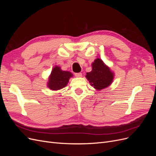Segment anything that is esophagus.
I'll use <instances>...</instances> for the list:
<instances>
[{
  "mask_svg": "<svg viewBox=\"0 0 156 156\" xmlns=\"http://www.w3.org/2000/svg\"><path fill=\"white\" fill-rule=\"evenodd\" d=\"M75 76L77 77H82V73H75Z\"/></svg>",
  "mask_w": 156,
  "mask_h": 156,
  "instance_id": "obj_1",
  "label": "esophagus"
}]
</instances>
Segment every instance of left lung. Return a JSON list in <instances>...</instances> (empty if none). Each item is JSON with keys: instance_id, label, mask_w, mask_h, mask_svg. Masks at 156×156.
Listing matches in <instances>:
<instances>
[{"instance_id": "1", "label": "left lung", "mask_w": 156, "mask_h": 156, "mask_svg": "<svg viewBox=\"0 0 156 156\" xmlns=\"http://www.w3.org/2000/svg\"><path fill=\"white\" fill-rule=\"evenodd\" d=\"M114 75L110 69L100 58H97L92 63V70L87 73L86 77L91 85L97 90H101L111 84Z\"/></svg>"}]
</instances>
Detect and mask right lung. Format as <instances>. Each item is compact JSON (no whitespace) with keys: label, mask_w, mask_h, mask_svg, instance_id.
Wrapping results in <instances>:
<instances>
[{"label":"right lung","mask_w":156,"mask_h":156,"mask_svg":"<svg viewBox=\"0 0 156 156\" xmlns=\"http://www.w3.org/2000/svg\"><path fill=\"white\" fill-rule=\"evenodd\" d=\"M72 73L60 69V67L55 66L51 72L49 79L48 87L53 90H57L67 85L69 79L72 77Z\"/></svg>","instance_id":"1"}]
</instances>
